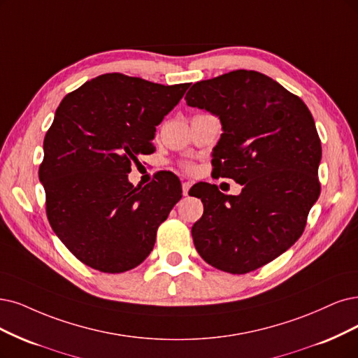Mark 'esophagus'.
Returning <instances> with one entry per match:
<instances>
[{"mask_svg": "<svg viewBox=\"0 0 358 358\" xmlns=\"http://www.w3.org/2000/svg\"><path fill=\"white\" fill-rule=\"evenodd\" d=\"M190 187H192V182H190V181H184V182H182V194H184V196L189 194Z\"/></svg>", "mask_w": 358, "mask_h": 358, "instance_id": "34e87169", "label": "esophagus"}]
</instances>
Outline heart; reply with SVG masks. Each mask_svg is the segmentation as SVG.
I'll return each instance as SVG.
<instances>
[{"label": "heart", "instance_id": "obj_1", "mask_svg": "<svg viewBox=\"0 0 358 358\" xmlns=\"http://www.w3.org/2000/svg\"><path fill=\"white\" fill-rule=\"evenodd\" d=\"M186 168H187V169H190V168H192V166H190V165H186Z\"/></svg>", "mask_w": 358, "mask_h": 358}]
</instances>
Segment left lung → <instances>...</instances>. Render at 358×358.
Wrapping results in <instances>:
<instances>
[{
  "mask_svg": "<svg viewBox=\"0 0 358 358\" xmlns=\"http://www.w3.org/2000/svg\"><path fill=\"white\" fill-rule=\"evenodd\" d=\"M186 101L220 117L214 171L242 184L239 196L209 182L192 187L203 203L192 227L194 246L221 271H254L299 239L320 196L322 143L313 115L274 79L245 69L193 84Z\"/></svg>",
  "mask_w": 358,
  "mask_h": 358,
  "instance_id": "left-lung-1",
  "label": "left lung"
}]
</instances>
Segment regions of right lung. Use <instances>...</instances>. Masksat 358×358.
<instances>
[{"mask_svg":"<svg viewBox=\"0 0 358 358\" xmlns=\"http://www.w3.org/2000/svg\"><path fill=\"white\" fill-rule=\"evenodd\" d=\"M189 87L104 73L62 100L38 174L52 231L85 266L124 273L152 252L157 227L181 199V182L161 171L134 187L128 174L138 155L155 152L156 125Z\"/></svg>","mask_w":358,"mask_h":358,"instance_id":"right-lung-1","label":"right lung"}]
</instances>
